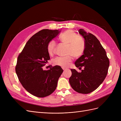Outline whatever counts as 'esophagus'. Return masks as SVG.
<instances>
[{
	"label": "esophagus",
	"instance_id": "esophagus-1",
	"mask_svg": "<svg viewBox=\"0 0 121 121\" xmlns=\"http://www.w3.org/2000/svg\"><path fill=\"white\" fill-rule=\"evenodd\" d=\"M63 69L64 70V71H65V69H64V68H63Z\"/></svg>",
	"mask_w": 121,
	"mask_h": 121
}]
</instances>
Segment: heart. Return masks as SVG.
Segmentation results:
<instances>
[{
    "mask_svg": "<svg viewBox=\"0 0 121 121\" xmlns=\"http://www.w3.org/2000/svg\"><path fill=\"white\" fill-rule=\"evenodd\" d=\"M60 39L63 43L68 45L67 54H71L75 58H78L83 54L85 50V43L83 40L71 30H68L63 33L60 36ZM56 46V42L52 40L48 43L47 51L50 54L54 52ZM72 60L70 55L65 56L57 57L53 60V64L63 68H67Z\"/></svg>",
    "mask_w": 121,
    "mask_h": 121,
    "instance_id": "1",
    "label": "heart"
}]
</instances>
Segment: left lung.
Listing matches in <instances>:
<instances>
[{"label":"left lung","instance_id":"8db88e82","mask_svg":"<svg viewBox=\"0 0 121 121\" xmlns=\"http://www.w3.org/2000/svg\"><path fill=\"white\" fill-rule=\"evenodd\" d=\"M79 33L85 39V50L76 60L77 68H83L81 72L71 69L69 82L76 92L88 94L96 89L107 75L109 61L105 50L99 41L93 34L80 29Z\"/></svg>","mask_w":121,"mask_h":121}]
</instances>
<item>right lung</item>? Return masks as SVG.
Masks as SVG:
<instances>
[{
	"label": "right lung",
	"mask_w": 121,
	"mask_h": 121,
	"mask_svg": "<svg viewBox=\"0 0 121 121\" xmlns=\"http://www.w3.org/2000/svg\"><path fill=\"white\" fill-rule=\"evenodd\" d=\"M58 30L43 29L32 36L17 57L16 72L24 88L38 97L48 96L56 90L63 72L59 65L44 70L50 60L47 45L60 33Z\"/></svg>",
	"instance_id": "add662e5"
}]
</instances>
